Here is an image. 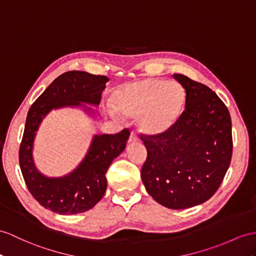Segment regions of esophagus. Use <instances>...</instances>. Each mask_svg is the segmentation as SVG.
<instances>
[{
  "label": "esophagus",
  "instance_id": "obj_1",
  "mask_svg": "<svg viewBox=\"0 0 256 256\" xmlns=\"http://www.w3.org/2000/svg\"><path fill=\"white\" fill-rule=\"evenodd\" d=\"M139 139H138V136H136V132H130V136H129V142H134V141H138Z\"/></svg>",
  "mask_w": 256,
  "mask_h": 256
}]
</instances>
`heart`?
Instances as JSON below:
<instances>
[{
    "mask_svg": "<svg viewBox=\"0 0 256 256\" xmlns=\"http://www.w3.org/2000/svg\"><path fill=\"white\" fill-rule=\"evenodd\" d=\"M186 92L176 81L146 78L124 84L112 94V105L118 113L139 118L143 132L163 134L175 126L182 117Z\"/></svg>",
    "mask_w": 256,
    "mask_h": 256,
    "instance_id": "heart-1",
    "label": "heart"
}]
</instances>
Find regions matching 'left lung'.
<instances>
[{"label": "left lung", "mask_w": 256, "mask_h": 256, "mask_svg": "<svg viewBox=\"0 0 256 256\" xmlns=\"http://www.w3.org/2000/svg\"><path fill=\"white\" fill-rule=\"evenodd\" d=\"M186 108L170 132L140 134L148 156L141 179L155 201L172 210L196 206L220 188L232 155V118L208 86L180 74Z\"/></svg>", "instance_id": "obj_1"}]
</instances>
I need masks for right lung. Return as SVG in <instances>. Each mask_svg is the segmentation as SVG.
<instances>
[{
	"mask_svg": "<svg viewBox=\"0 0 256 256\" xmlns=\"http://www.w3.org/2000/svg\"><path fill=\"white\" fill-rule=\"evenodd\" d=\"M110 79L101 74L72 70L62 74L36 100L28 112L20 146V166L29 192L43 208L60 215L82 213L103 198L108 180L105 174L120 155L129 138V129L115 134L93 138L84 160L70 175L48 178L36 170L31 150L42 118L52 108L80 106V102L98 105L102 91Z\"/></svg>",
	"mask_w": 256,
	"mask_h": 256,
	"instance_id": "add662e5",
	"label": "right lung"
}]
</instances>
